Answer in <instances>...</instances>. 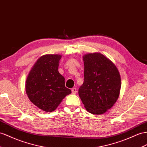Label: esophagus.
<instances>
[{"mask_svg": "<svg viewBox=\"0 0 147 147\" xmlns=\"http://www.w3.org/2000/svg\"><path fill=\"white\" fill-rule=\"evenodd\" d=\"M71 91H72V93L73 94H75L77 92V90H76V88H73L71 89Z\"/></svg>", "mask_w": 147, "mask_h": 147, "instance_id": "34e87169", "label": "esophagus"}]
</instances>
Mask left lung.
Here are the masks:
<instances>
[{
	"mask_svg": "<svg viewBox=\"0 0 147 147\" xmlns=\"http://www.w3.org/2000/svg\"><path fill=\"white\" fill-rule=\"evenodd\" d=\"M84 82L79 96L89 112L102 114L111 109L119 96L121 79L117 67L99 53L83 56Z\"/></svg>",
	"mask_w": 147,
	"mask_h": 147,
	"instance_id": "left-lung-1",
	"label": "left lung"
}]
</instances>
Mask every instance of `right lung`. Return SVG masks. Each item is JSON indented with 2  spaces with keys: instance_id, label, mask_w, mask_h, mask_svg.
Returning <instances> with one entry per match:
<instances>
[{
  "instance_id": "1",
  "label": "right lung",
  "mask_w": 147,
  "mask_h": 147,
  "mask_svg": "<svg viewBox=\"0 0 147 147\" xmlns=\"http://www.w3.org/2000/svg\"><path fill=\"white\" fill-rule=\"evenodd\" d=\"M61 55L41 56L30 71L25 84L31 102L42 111H55L71 91L65 87V78L58 72Z\"/></svg>"
}]
</instances>
